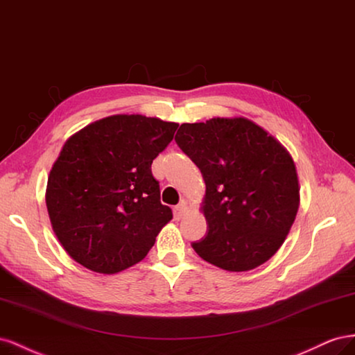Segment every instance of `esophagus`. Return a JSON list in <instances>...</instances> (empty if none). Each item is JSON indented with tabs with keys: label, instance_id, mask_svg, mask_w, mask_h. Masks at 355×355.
<instances>
[{
	"label": "esophagus",
	"instance_id": "34e87169",
	"mask_svg": "<svg viewBox=\"0 0 355 355\" xmlns=\"http://www.w3.org/2000/svg\"><path fill=\"white\" fill-rule=\"evenodd\" d=\"M191 208V204L187 200V199H183L180 202V204L175 207V216L177 217H183L186 212Z\"/></svg>",
	"mask_w": 355,
	"mask_h": 355
}]
</instances>
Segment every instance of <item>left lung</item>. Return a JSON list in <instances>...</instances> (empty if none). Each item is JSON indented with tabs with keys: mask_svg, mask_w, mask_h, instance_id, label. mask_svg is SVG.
<instances>
[{
	"mask_svg": "<svg viewBox=\"0 0 355 355\" xmlns=\"http://www.w3.org/2000/svg\"><path fill=\"white\" fill-rule=\"evenodd\" d=\"M175 141L205 181L200 211L208 232L191 244L198 256L227 272L268 261L284 244L300 204L288 150L242 116L183 123Z\"/></svg>",
	"mask_w": 355,
	"mask_h": 355,
	"instance_id": "8db88e82",
	"label": "left lung"
}]
</instances>
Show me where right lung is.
Here are the masks:
<instances>
[{
	"label": "right lung",
	"mask_w": 355,
	"mask_h": 355,
	"mask_svg": "<svg viewBox=\"0 0 355 355\" xmlns=\"http://www.w3.org/2000/svg\"><path fill=\"white\" fill-rule=\"evenodd\" d=\"M177 128L157 117L114 114L65 141L47 178L46 205L71 259L113 275L147 256L172 218L151 164Z\"/></svg>",
	"instance_id": "add662e5"
}]
</instances>
